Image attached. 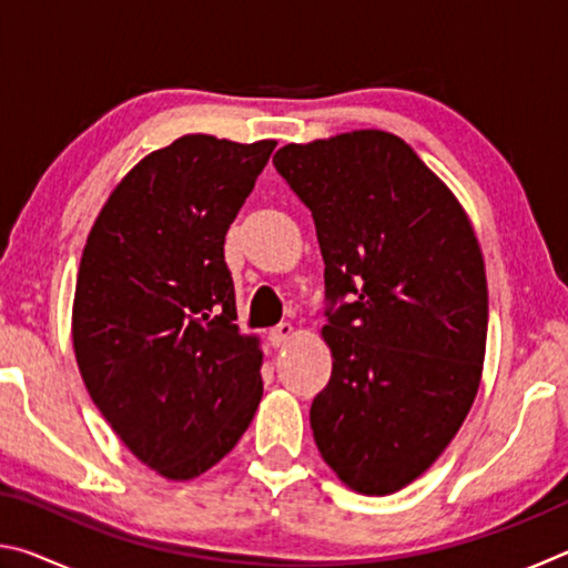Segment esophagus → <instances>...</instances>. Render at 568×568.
Masks as SVG:
<instances>
[{"label":"esophagus","mask_w":568,"mask_h":568,"mask_svg":"<svg viewBox=\"0 0 568 568\" xmlns=\"http://www.w3.org/2000/svg\"><path fill=\"white\" fill-rule=\"evenodd\" d=\"M291 341H293V325H287V323L277 325V328L267 333V343H271L273 348H285Z\"/></svg>","instance_id":"34e87169"}]
</instances>
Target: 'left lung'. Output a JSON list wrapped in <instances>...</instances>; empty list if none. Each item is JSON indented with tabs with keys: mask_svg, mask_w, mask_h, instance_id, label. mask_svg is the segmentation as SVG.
Returning a JSON list of instances; mask_svg holds the SVG:
<instances>
[{
	"mask_svg": "<svg viewBox=\"0 0 568 568\" xmlns=\"http://www.w3.org/2000/svg\"><path fill=\"white\" fill-rule=\"evenodd\" d=\"M275 170L311 210L333 355L315 446L365 496L396 494L444 454L476 398L488 287L454 192L396 134L285 145Z\"/></svg>",
	"mask_w": 568,
	"mask_h": 568,
	"instance_id": "1",
	"label": "left lung"
}]
</instances>
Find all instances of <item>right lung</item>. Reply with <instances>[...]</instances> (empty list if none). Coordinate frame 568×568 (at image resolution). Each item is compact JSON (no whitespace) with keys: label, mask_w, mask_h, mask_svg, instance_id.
I'll return each instance as SVG.
<instances>
[{"label":"right lung","mask_w":568,"mask_h":568,"mask_svg":"<svg viewBox=\"0 0 568 568\" xmlns=\"http://www.w3.org/2000/svg\"><path fill=\"white\" fill-rule=\"evenodd\" d=\"M275 140L185 134L142 158L82 250L72 343L82 381L142 464L190 480L235 448L263 398L261 341L237 331L225 233Z\"/></svg>","instance_id":"obj_1"}]
</instances>
